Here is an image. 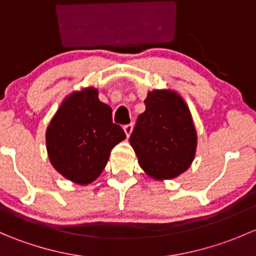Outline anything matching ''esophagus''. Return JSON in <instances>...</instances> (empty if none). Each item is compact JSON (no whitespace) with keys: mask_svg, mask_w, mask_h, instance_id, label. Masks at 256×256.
<instances>
[{"mask_svg":"<svg viewBox=\"0 0 256 256\" xmlns=\"http://www.w3.org/2000/svg\"><path fill=\"white\" fill-rule=\"evenodd\" d=\"M132 128H134L132 124H128V125L124 126V130H125V134H126V136H128V138L131 135V132H132Z\"/></svg>","mask_w":256,"mask_h":256,"instance_id":"esophagus-1","label":"esophagus"}]
</instances>
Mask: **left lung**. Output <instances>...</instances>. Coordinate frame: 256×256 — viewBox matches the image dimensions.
I'll list each match as a JSON object with an SVG mask.
<instances>
[{
  "instance_id": "8db88e82",
  "label": "left lung",
  "mask_w": 256,
  "mask_h": 256,
  "mask_svg": "<svg viewBox=\"0 0 256 256\" xmlns=\"http://www.w3.org/2000/svg\"><path fill=\"white\" fill-rule=\"evenodd\" d=\"M130 144L141 168L156 180H171L192 164L197 135L182 98L168 90H154L144 100Z\"/></svg>"
}]
</instances>
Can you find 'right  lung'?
<instances>
[{"mask_svg":"<svg viewBox=\"0 0 256 256\" xmlns=\"http://www.w3.org/2000/svg\"><path fill=\"white\" fill-rule=\"evenodd\" d=\"M126 138L112 122V110L88 88L64 100L47 130V150L54 168L79 184L92 182L106 166L110 152Z\"/></svg>","mask_w":256,"mask_h":256,"instance_id":"right-lung-1","label":"right lung"}]
</instances>
